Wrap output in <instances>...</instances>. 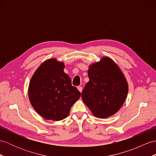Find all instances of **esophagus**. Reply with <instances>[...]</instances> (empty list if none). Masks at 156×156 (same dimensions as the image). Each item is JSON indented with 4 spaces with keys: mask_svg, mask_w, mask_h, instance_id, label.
<instances>
[{
    "mask_svg": "<svg viewBox=\"0 0 156 156\" xmlns=\"http://www.w3.org/2000/svg\"><path fill=\"white\" fill-rule=\"evenodd\" d=\"M77 89L81 93L82 90H83V87H82L81 86H78V87H77Z\"/></svg>",
    "mask_w": 156,
    "mask_h": 156,
    "instance_id": "1",
    "label": "esophagus"
}]
</instances>
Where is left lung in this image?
<instances>
[{"instance_id": "1", "label": "left lung", "mask_w": 156, "mask_h": 156, "mask_svg": "<svg viewBox=\"0 0 156 156\" xmlns=\"http://www.w3.org/2000/svg\"><path fill=\"white\" fill-rule=\"evenodd\" d=\"M89 81L83 90V101L93 115L105 119L122 107L128 92V85L122 71L107 57L89 67Z\"/></svg>"}]
</instances>
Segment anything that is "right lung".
<instances>
[{"label": "right lung", "mask_w": 156, "mask_h": 156, "mask_svg": "<svg viewBox=\"0 0 156 156\" xmlns=\"http://www.w3.org/2000/svg\"><path fill=\"white\" fill-rule=\"evenodd\" d=\"M65 65L55 58L45 61L34 73L28 87V97L34 110L46 120H62L81 96L72 86Z\"/></svg>", "instance_id": "obj_1"}]
</instances>
